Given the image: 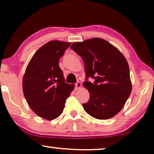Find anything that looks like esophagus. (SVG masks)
Returning a JSON list of instances; mask_svg holds the SVG:
<instances>
[{"mask_svg":"<svg viewBox=\"0 0 154 154\" xmlns=\"http://www.w3.org/2000/svg\"><path fill=\"white\" fill-rule=\"evenodd\" d=\"M82 87V84L81 82H78V83L75 84V90H79L80 88Z\"/></svg>","mask_w":154,"mask_h":154,"instance_id":"34e87169","label":"esophagus"}]
</instances>
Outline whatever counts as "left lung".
<instances>
[{"mask_svg":"<svg viewBox=\"0 0 154 154\" xmlns=\"http://www.w3.org/2000/svg\"><path fill=\"white\" fill-rule=\"evenodd\" d=\"M83 59L86 77L94 79L83 86L90 100L83 104L94 119L106 120L120 112L132 91L128 63L119 49L100 38L75 42L70 47Z\"/></svg>","mask_w":154,"mask_h":154,"instance_id":"left-lung-1","label":"left lung"}]
</instances>
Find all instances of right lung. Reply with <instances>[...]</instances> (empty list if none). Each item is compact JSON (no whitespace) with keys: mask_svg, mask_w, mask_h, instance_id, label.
<instances>
[{"mask_svg":"<svg viewBox=\"0 0 154 154\" xmlns=\"http://www.w3.org/2000/svg\"><path fill=\"white\" fill-rule=\"evenodd\" d=\"M70 45L60 41L45 43L33 54L23 77V92L29 107L48 121L62 114L66 99L74 89L73 84L65 83L59 66V60Z\"/></svg>","mask_w":154,"mask_h":154,"instance_id":"right-lung-1","label":"right lung"}]
</instances>
